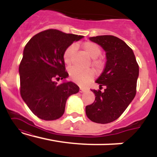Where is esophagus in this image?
<instances>
[{"label":"esophagus","mask_w":157,"mask_h":157,"mask_svg":"<svg viewBox=\"0 0 157 157\" xmlns=\"http://www.w3.org/2000/svg\"><path fill=\"white\" fill-rule=\"evenodd\" d=\"M86 91H87V89H86V88H84V87H80V93L86 92Z\"/></svg>","instance_id":"34e87169"}]
</instances>
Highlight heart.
<instances>
[{
	"label": "heart",
	"instance_id": "obj_1",
	"mask_svg": "<svg viewBox=\"0 0 157 157\" xmlns=\"http://www.w3.org/2000/svg\"><path fill=\"white\" fill-rule=\"evenodd\" d=\"M76 45L72 44L69 46L65 50L63 54V59L65 63L67 65L71 64L72 60L73 55L76 51ZM83 48L85 52L88 54L91 58L94 59L92 65L97 68H100L102 66V61L100 59H96L101 54V49L98 45L92 42H86L83 44ZM69 75L74 80L79 83L84 84L88 81L93 78L94 73L92 70H81L77 67H72L69 69Z\"/></svg>",
	"mask_w": 157,
	"mask_h": 157
}]
</instances>
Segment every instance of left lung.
<instances>
[{
	"mask_svg": "<svg viewBox=\"0 0 157 157\" xmlns=\"http://www.w3.org/2000/svg\"><path fill=\"white\" fill-rule=\"evenodd\" d=\"M89 40L103 48L106 63L96 80L100 90H91L95 100L86 106V113L92 122L109 123L120 117L134 100L139 66L133 50L121 39L113 35H100ZM102 86L105 89L101 91Z\"/></svg>",
	"mask_w": 157,
	"mask_h": 157,
	"instance_id": "8db88e82",
	"label": "left lung"
}]
</instances>
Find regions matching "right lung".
I'll return each instance as SVG.
<instances>
[{
  "instance_id": "right-lung-1",
  "label": "right lung",
  "mask_w": 157,
  "mask_h": 157,
  "mask_svg": "<svg viewBox=\"0 0 157 157\" xmlns=\"http://www.w3.org/2000/svg\"><path fill=\"white\" fill-rule=\"evenodd\" d=\"M83 36L48 29L30 39L23 49L19 66L21 95L34 114L44 120H57L63 114L68 97L80 88L66 81L63 54ZM63 79L57 84L55 79Z\"/></svg>"
}]
</instances>
